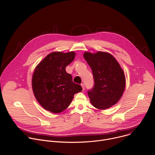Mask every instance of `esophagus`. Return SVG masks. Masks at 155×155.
<instances>
[{
	"instance_id": "esophagus-1",
	"label": "esophagus",
	"mask_w": 155,
	"mask_h": 155,
	"mask_svg": "<svg viewBox=\"0 0 155 155\" xmlns=\"http://www.w3.org/2000/svg\"><path fill=\"white\" fill-rule=\"evenodd\" d=\"M81 87H82L83 90H84V84L83 83H82V84H81Z\"/></svg>"
}]
</instances>
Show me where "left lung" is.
<instances>
[{
  "instance_id": "left-lung-1",
  "label": "left lung",
  "mask_w": 155,
  "mask_h": 155,
  "mask_svg": "<svg viewBox=\"0 0 155 155\" xmlns=\"http://www.w3.org/2000/svg\"><path fill=\"white\" fill-rule=\"evenodd\" d=\"M83 57L91 68L94 80L88 91L91 104L99 110L114 106L121 99L126 87L123 70L113 55L107 52H84Z\"/></svg>"
}]
</instances>
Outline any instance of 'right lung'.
<instances>
[{
	"instance_id": "1",
	"label": "right lung",
	"mask_w": 155,
	"mask_h": 155,
	"mask_svg": "<svg viewBox=\"0 0 155 155\" xmlns=\"http://www.w3.org/2000/svg\"><path fill=\"white\" fill-rule=\"evenodd\" d=\"M75 57L74 51H54L48 54L36 66L32 78L34 94L40 105L53 114L67 108L75 94L82 87L72 81L65 68Z\"/></svg>"
}]
</instances>
